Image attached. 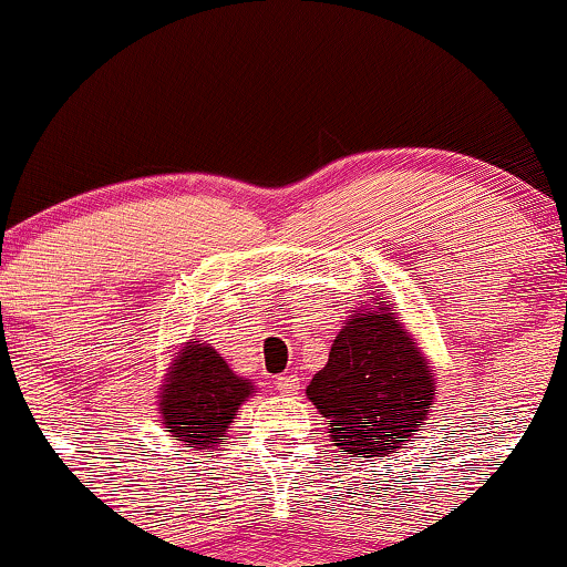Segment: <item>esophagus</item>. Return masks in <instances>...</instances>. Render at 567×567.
<instances>
[{
	"label": "esophagus",
	"instance_id": "obj_1",
	"mask_svg": "<svg viewBox=\"0 0 567 567\" xmlns=\"http://www.w3.org/2000/svg\"><path fill=\"white\" fill-rule=\"evenodd\" d=\"M277 389H279V392H282L285 396H290V394H296L298 389H301V381H298V375L285 373V375H279V379H277Z\"/></svg>",
	"mask_w": 567,
	"mask_h": 567
}]
</instances>
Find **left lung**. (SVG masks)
<instances>
[{"instance_id":"8db88e82","label":"left lung","mask_w":567,"mask_h":567,"mask_svg":"<svg viewBox=\"0 0 567 567\" xmlns=\"http://www.w3.org/2000/svg\"><path fill=\"white\" fill-rule=\"evenodd\" d=\"M424 354L386 301L351 315L330 347L328 365L306 386L330 437L357 458L396 453L413 442L434 402Z\"/></svg>"}]
</instances>
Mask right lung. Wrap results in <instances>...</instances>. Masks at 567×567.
I'll use <instances>...</instances> for the list:
<instances>
[{
    "mask_svg": "<svg viewBox=\"0 0 567 567\" xmlns=\"http://www.w3.org/2000/svg\"><path fill=\"white\" fill-rule=\"evenodd\" d=\"M250 394V381L234 375L216 349L188 341L162 389V424L192 447L213 451Z\"/></svg>",
    "mask_w": 567,
    "mask_h": 567,
    "instance_id": "add662e5",
    "label": "right lung"
}]
</instances>
